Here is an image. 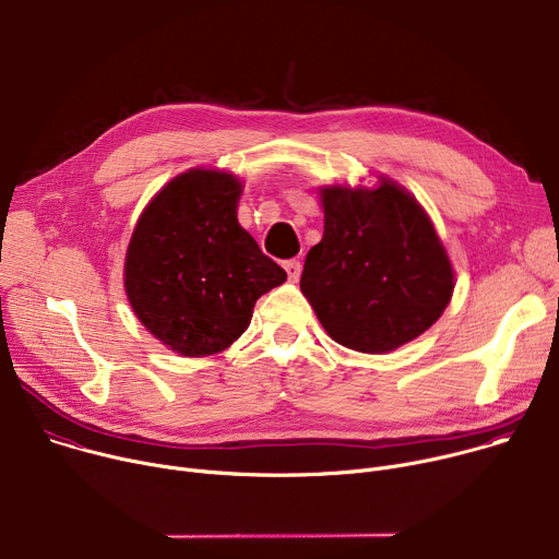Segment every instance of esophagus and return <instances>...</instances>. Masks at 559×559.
I'll return each mask as SVG.
<instances>
[{"instance_id": "obj_1", "label": "esophagus", "mask_w": 559, "mask_h": 559, "mask_svg": "<svg viewBox=\"0 0 559 559\" xmlns=\"http://www.w3.org/2000/svg\"><path fill=\"white\" fill-rule=\"evenodd\" d=\"M300 270H302V265H300V261H296V259H292V261H285V272H287V276H289V281H298V276H300Z\"/></svg>"}]
</instances>
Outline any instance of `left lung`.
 Segmentation results:
<instances>
[{"label":"left lung","mask_w":559,"mask_h":559,"mask_svg":"<svg viewBox=\"0 0 559 559\" xmlns=\"http://www.w3.org/2000/svg\"><path fill=\"white\" fill-rule=\"evenodd\" d=\"M377 189L323 187V238L300 274L325 332L383 354L424 334L454 289L448 253L413 193L388 178Z\"/></svg>","instance_id":"1"}]
</instances>
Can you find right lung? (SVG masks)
Returning a JSON list of instances; mask_svg holds the SVG:
<instances>
[{
  "mask_svg": "<svg viewBox=\"0 0 559 559\" xmlns=\"http://www.w3.org/2000/svg\"><path fill=\"white\" fill-rule=\"evenodd\" d=\"M242 185L189 169L144 207L124 261V289L140 323L182 357H210L249 325L257 300L287 274L236 218Z\"/></svg>",
  "mask_w": 559,
  "mask_h": 559,
  "instance_id": "right-lung-1",
  "label": "right lung"
}]
</instances>
